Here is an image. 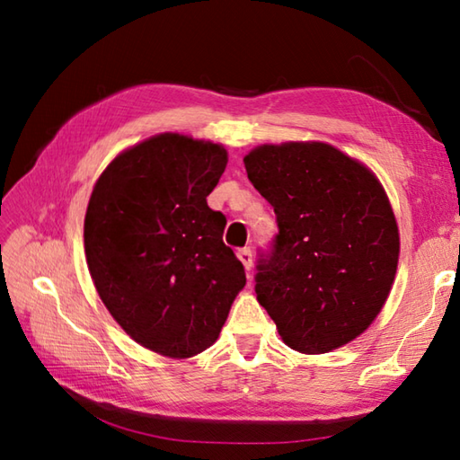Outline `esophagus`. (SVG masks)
Listing matches in <instances>:
<instances>
[{
    "label": "esophagus",
    "mask_w": 460,
    "mask_h": 460,
    "mask_svg": "<svg viewBox=\"0 0 460 460\" xmlns=\"http://www.w3.org/2000/svg\"><path fill=\"white\" fill-rule=\"evenodd\" d=\"M237 259L243 262V267H245V270H251V267H252V252H251V249H241L237 252Z\"/></svg>",
    "instance_id": "esophagus-1"
}]
</instances>
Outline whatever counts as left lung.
<instances>
[{"label":"left lung","mask_w":460,"mask_h":460,"mask_svg":"<svg viewBox=\"0 0 460 460\" xmlns=\"http://www.w3.org/2000/svg\"><path fill=\"white\" fill-rule=\"evenodd\" d=\"M243 162L279 223L275 252L259 265V305L300 354L346 346L377 318L395 280L399 229L384 185L316 140L261 144Z\"/></svg>","instance_id":"left-lung-1"}]
</instances>
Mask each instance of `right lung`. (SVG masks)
Listing matches in <instances>:
<instances>
[{"mask_svg": "<svg viewBox=\"0 0 460 460\" xmlns=\"http://www.w3.org/2000/svg\"><path fill=\"white\" fill-rule=\"evenodd\" d=\"M223 144L164 132L122 150L96 180L84 255L106 310L136 344L185 359L215 344L245 269L223 243L208 195Z\"/></svg>", "mask_w": 460, "mask_h": 460, "instance_id": "right-lung-1", "label": "right lung"}]
</instances>
